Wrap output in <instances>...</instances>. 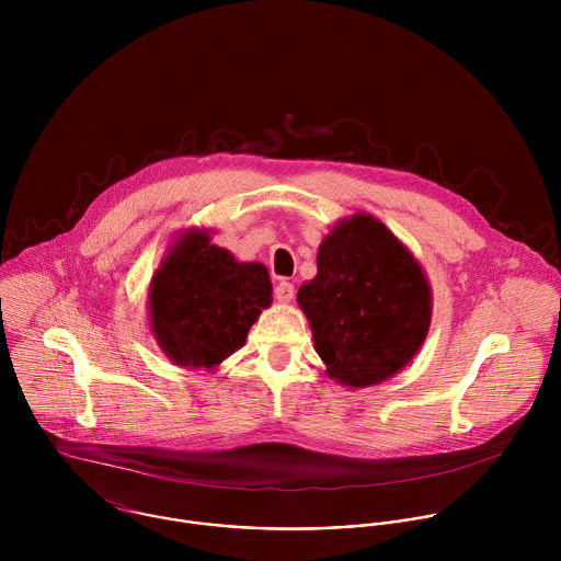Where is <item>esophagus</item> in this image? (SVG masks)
<instances>
[{"mask_svg":"<svg viewBox=\"0 0 561 561\" xmlns=\"http://www.w3.org/2000/svg\"><path fill=\"white\" fill-rule=\"evenodd\" d=\"M294 294H296V289H294V285L287 283V280H280V283L276 285V289H274L276 300L283 302V305H289V302L294 300Z\"/></svg>","mask_w":561,"mask_h":561,"instance_id":"obj_1","label":"esophagus"}]
</instances>
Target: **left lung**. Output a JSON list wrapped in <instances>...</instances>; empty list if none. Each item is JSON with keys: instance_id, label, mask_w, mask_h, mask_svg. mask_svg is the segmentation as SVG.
<instances>
[{"instance_id": "1", "label": "left lung", "mask_w": 561, "mask_h": 561, "mask_svg": "<svg viewBox=\"0 0 561 561\" xmlns=\"http://www.w3.org/2000/svg\"><path fill=\"white\" fill-rule=\"evenodd\" d=\"M325 376L380 385L414 358L432 321V287L414 254L378 218H341L321 240L318 274L298 289Z\"/></svg>"}]
</instances>
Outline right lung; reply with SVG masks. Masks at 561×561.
<instances>
[{"label": "right lung", "instance_id": "1", "mask_svg": "<svg viewBox=\"0 0 561 561\" xmlns=\"http://www.w3.org/2000/svg\"><path fill=\"white\" fill-rule=\"evenodd\" d=\"M270 305L267 267L238 261L211 243V231L194 227L170 243L151 278L149 325L176 367L216 371Z\"/></svg>", "mask_w": 561, "mask_h": 561}]
</instances>
